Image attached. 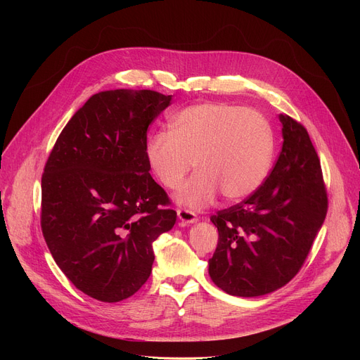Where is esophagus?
<instances>
[{
  "label": "esophagus",
  "mask_w": 360,
  "mask_h": 360,
  "mask_svg": "<svg viewBox=\"0 0 360 360\" xmlns=\"http://www.w3.org/2000/svg\"><path fill=\"white\" fill-rule=\"evenodd\" d=\"M178 217L184 224H191L197 220V214L193 210H188V209H178Z\"/></svg>",
  "instance_id": "34e87169"
}]
</instances>
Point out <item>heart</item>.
<instances>
[{
  "label": "heart",
  "instance_id": "b5f03b06",
  "mask_svg": "<svg viewBox=\"0 0 360 360\" xmlns=\"http://www.w3.org/2000/svg\"><path fill=\"white\" fill-rule=\"evenodd\" d=\"M170 129L148 137L146 159L167 190H176L194 165L197 172L178 194L181 204L202 207L217 193L228 201L242 200L269 174L274 136L255 109L226 102L191 105L175 113Z\"/></svg>",
  "mask_w": 360,
  "mask_h": 360
}]
</instances>
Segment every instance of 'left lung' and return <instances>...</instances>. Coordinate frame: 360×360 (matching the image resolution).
<instances>
[{
    "label": "left lung",
    "instance_id": "1",
    "mask_svg": "<svg viewBox=\"0 0 360 360\" xmlns=\"http://www.w3.org/2000/svg\"><path fill=\"white\" fill-rule=\"evenodd\" d=\"M283 147L257 190L210 220L219 231L209 274L226 293L254 297L289 283L323 226L328 195L307 128L280 115Z\"/></svg>",
    "mask_w": 360,
    "mask_h": 360
}]
</instances>
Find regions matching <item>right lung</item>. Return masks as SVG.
I'll return each instance as SVG.
<instances>
[{
	"label": "right lung",
	"mask_w": 360,
	"mask_h": 360,
	"mask_svg": "<svg viewBox=\"0 0 360 360\" xmlns=\"http://www.w3.org/2000/svg\"><path fill=\"white\" fill-rule=\"evenodd\" d=\"M170 101L155 90L93 94L46 160L45 242L56 266L93 299L110 304L134 295L150 277L153 242L176 221L146 159L147 128Z\"/></svg>",
	"instance_id": "add662e5"
}]
</instances>
